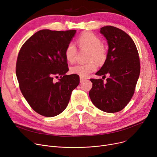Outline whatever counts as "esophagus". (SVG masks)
Masks as SVG:
<instances>
[{"mask_svg": "<svg viewBox=\"0 0 157 157\" xmlns=\"http://www.w3.org/2000/svg\"><path fill=\"white\" fill-rule=\"evenodd\" d=\"M85 80H86V78H82V77H80V82H83Z\"/></svg>", "mask_w": 157, "mask_h": 157, "instance_id": "obj_1", "label": "esophagus"}]
</instances>
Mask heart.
Instances as JSON below:
<instances>
[{"label": "heart", "instance_id": "b5f03b06", "mask_svg": "<svg viewBox=\"0 0 157 157\" xmlns=\"http://www.w3.org/2000/svg\"><path fill=\"white\" fill-rule=\"evenodd\" d=\"M79 48L81 49H88V61L86 63H79L74 65L71 68L72 74L83 78L86 77L89 74L96 71L97 64L103 63L108 56L107 49L102 44V39L91 32H86L81 34L76 40ZM78 49L72 43H69L65 49V56L66 60L72 63L76 60Z\"/></svg>", "mask_w": 157, "mask_h": 157}]
</instances>
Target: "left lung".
Wrapping results in <instances>:
<instances>
[{"label":"left lung","mask_w":157,"mask_h":157,"mask_svg":"<svg viewBox=\"0 0 157 157\" xmlns=\"http://www.w3.org/2000/svg\"><path fill=\"white\" fill-rule=\"evenodd\" d=\"M101 33L108 40L109 49L104 65L95 74L109 76L105 82L90 79L92 88L89 96L98 109L113 113L125 108L134 95L141 69L140 60L134 40L126 32L108 25L101 29Z\"/></svg>","instance_id":"obj_1"}]
</instances>
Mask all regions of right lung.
Returning a JSON list of instances; mask_svg holds the SVG:
<instances>
[{
    "instance_id": "obj_1",
    "label": "right lung",
    "mask_w": 157,
    "mask_h": 157,
    "mask_svg": "<svg viewBox=\"0 0 157 157\" xmlns=\"http://www.w3.org/2000/svg\"><path fill=\"white\" fill-rule=\"evenodd\" d=\"M76 30H41L21 47L16 74L21 92L31 108L46 117H53L67 108L79 76L69 71L65 49ZM60 75L57 82L54 77Z\"/></svg>"
}]
</instances>
